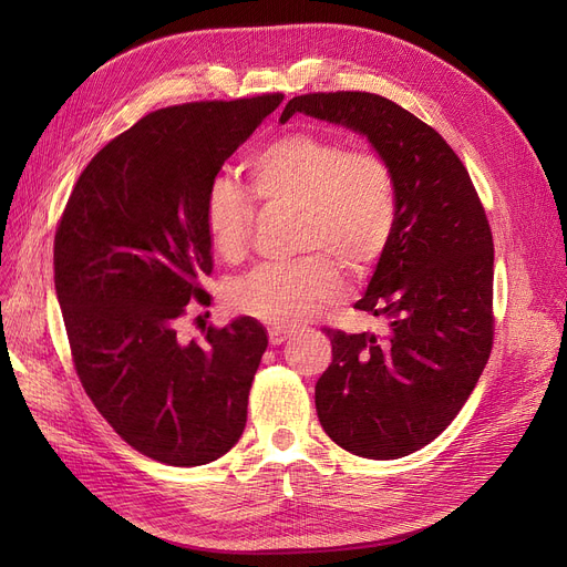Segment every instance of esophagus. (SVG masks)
Instances as JSON below:
<instances>
[{"instance_id": "34e87169", "label": "esophagus", "mask_w": 567, "mask_h": 567, "mask_svg": "<svg viewBox=\"0 0 567 567\" xmlns=\"http://www.w3.org/2000/svg\"><path fill=\"white\" fill-rule=\"evenodd\" d=\"M289 338L287 329H280V326H274V329H268V342L271 344H282Z\"/></svg>"}]
</instances>
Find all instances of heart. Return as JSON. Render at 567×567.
I'll use <instances>...</instances> for the list:
<instances>
[{
  "mask_svg": "<svg viewBox=\"0 0 567 567\" xmlns=\"http://www.w3.org/2000/svg\"><path fill=\"white\" fill-rule=\"evenodd\" d=\"M252 193L301 212L296 248L310 252L289 264H261L229 285L231 310L264 323H301L336 303L342 276H368L391 246L398 225V186L391 165L370 152H353L340 137L289 133L252 156ZM255 206L229 178H214L202 204L208 244L227 261L250 246ZM322 255L319 256L318 252Z\"/></svg>",
  "mask_w": 567,
  "mask_h": 567,
  "instance_id": "1",
  "label": "heart"
}]
</instances>
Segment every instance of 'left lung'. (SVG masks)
Returning a JSON list of instances; mask_svg holds the SVG:
<instances>
[{"label": "left lung", "mask_w": 567, "mask_h": 567, "mask_svg": "<svg viewBox=\"0 0 567 567\" xmlns=\"http://www.w3.org/2000/svg\"><path fill=\"white\" fill-rule=\"evenodd\" d=\"M301 112L365 135L391 165L398 225L355 303L385 333L323 329L333 363L315 385L323 432L340 449L398 460L453 423L478 383L494 340L492 229L471 176L432 126L368 92L291 99Z\"/></svg>", "instance_id": "8db88e82"}]
</instances>
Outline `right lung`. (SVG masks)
<instances>
[{
  "instance_id": "right-lung-1",
  "label": "right lung",
  "mask_w": 567,
  "mask_h": 567,
  "mask_svg": "<svg viewBox=\"0 0 567 567\" xmlns=\"http://www.w3.org/2000/svg\"><path fill=\"white\" fill-rule=\"evenodd\" d=\"M282 94L163 107L80 174L54 234V289L82 389L128 445L169 466L241 439L268 338L252 317L182 342L186 306L214 271L202 204L225 161Z\"/></svg>"
}]
</instances>
